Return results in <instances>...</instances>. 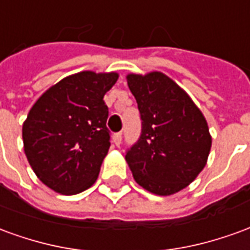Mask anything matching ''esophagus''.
I'll return each instance as SVG.
<instances>
[{
  "instance_id": "obj_1",
  "label": "esophagus",
  "mask_w": 250,
  "mask_h": 250,
  "mask_svg": "<svg viewBox=\"0 0 250 250\" xmlns=\"http://www.w3.org/2000/svg\"><path fill=\"white\" fill-rule=\"evenodd\" d=\"M114 143H115V146H120V143H122V132H118V134H115V135H114Z\"/></svg>"
}]
</instances>
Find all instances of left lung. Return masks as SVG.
Segmentation results:
<instances>
[{"mask_svg":"<svg viewBox=\"0 0 250 250\" xmlns=\"http://www.w3.org/2000/svg\"><path fill=\"white\" fill-rule=\"evenodd\" d=\"M141 112L142 134L125 152L136 184L171 195L197 178L208 162L211 135L201 109L162 72L127 75Z\"/></svg>","mask_w":250,"mask_h":250,"instance_id":"1","label":"left lung"}]
</instances>
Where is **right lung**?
Instances as JSON below:
<instances>
[{
  "label": "right lung",
  "mask_w": 250,
  "mask_h": 250,
  "mask_svg": "<svg viewBox=\"0 0 250 250\" xmlns=\"http://www.w3.org/2000/svg\"><path fill=\"white\" fill-rule=\"evenodd\" d=\"M118 77L79 72L46 89L30 108L22 125L25 155L53 191L73 195L96 182L111 146L103 98Z\"/></svg>",
  "instance_id": "obj_1"
}]
</instances>
